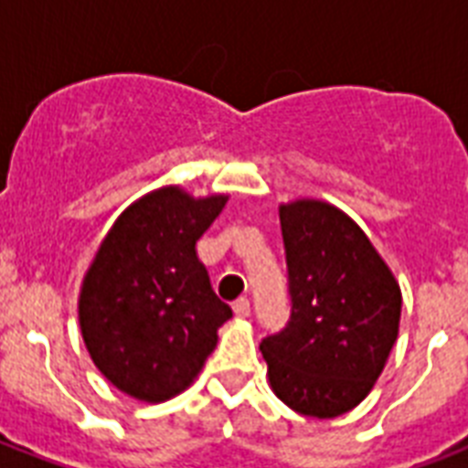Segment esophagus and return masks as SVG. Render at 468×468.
I'll return each mask as SVG.
<instances>
[{"label": "esophagus", "mask_w": 468, "mask_h": 468, "mask_svg": "<svg viewBox=\"0 0 468 468\" xmlns=\"http://www.w3.org/2000/svg\"><path fill=\"white\" fill-rule=\"evenodd\" d=\"M233 311H235V315H238V318H248V315H250V299H248V296H240V299L235 301Z\"/></svg>", "instance_id": "1"}]
</instances>
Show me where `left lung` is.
Segmentation results:
<instances>
[{
	"label": "left lung",
	"instance_id": "8db88e82",
	"mask_svg": "<svg viewBox=\"0 0 468 468\" xmlns=\"http://www.w3.org/2000/svg\"><path fill=\"white\" fill-rule=\"evenodd\" d=\"M292 313L262 337L271 388L308 418H337L371 391L399 337L400 289L355 220L323 201L282 206Z\"/></svg>",
	"mask_w": 468,
	"mask_h": 468
}]
</instances>
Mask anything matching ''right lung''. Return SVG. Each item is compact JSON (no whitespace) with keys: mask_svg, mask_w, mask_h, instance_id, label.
I'll list each match as a JSON object with an SVG mask.
<instances>
[{"mask_svg":"<svg viewBox=\"0 0 468 468\" xmlns=\"http://www.w3.org/2000/svg\"><path fill=\"white\" fill-rule=\"evenodd\" d=\"M226 197L176 186L128 206L101 242L80 296L84 345L128 396L165 400L194 381L233 311L216 296L198 238Z\"/></svg>","mask_w":468,"mask_h":468,"instance_id":"right-lung-1","label":"right lung"}]
</instances>
